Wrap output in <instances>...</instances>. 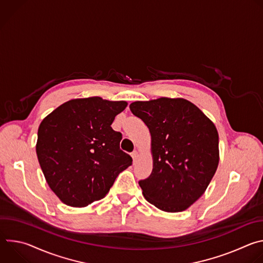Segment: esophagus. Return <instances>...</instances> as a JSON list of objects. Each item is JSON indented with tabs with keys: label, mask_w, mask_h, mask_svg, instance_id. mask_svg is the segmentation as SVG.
Here are the masks:
<instances>
[{
	"label": "esophagus",
	"mask_w": 263,
	"mask_h": 263,
	"mask_svg": "<svg viewBox=\"0 0 263 263\" xmlns=\"http://www.w3.org/2000/svg\"><path fill=\"white\" fill-rule=\"evenodd\" d=\"M131 157L133 158V160H136L137 157H138V152H137V151H133V152L131 153Z\"/></svg>",
	"instance_id": "esophagus-1"
}]
</instances>
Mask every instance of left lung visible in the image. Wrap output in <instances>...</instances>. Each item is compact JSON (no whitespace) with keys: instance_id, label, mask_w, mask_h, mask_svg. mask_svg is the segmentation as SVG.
Returning <instances> with one entry per match:
<instances>
[{"instance_id":"obj_1","label":"left lung","mask_w":263,"mask_h":263,"mask_svg":"<svg viewBox=\"0 0 263 263\" xmlns=\"http://www.w3.org/2000/svg\"><path fill=\"white\" fill-rule=\"evenodd\" d=\"M130 110L151 133L153 170L138 182L143 197L166 212L186 210L202 197L216 172L215 125L182 98L136 101Z\"/></svg>"}]
</instances>
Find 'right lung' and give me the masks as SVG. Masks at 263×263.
<instances>
[{
	"instance_id": "add662e5",
	"label": "right lung",
	"mask_w": 263,
	"mask_h": 263,
	"mask_svg": "<svg viewBox=\"0 0 263 263\" xmlns=\"http://www.w3.org/2000/svg\"><path fill=\"white\" fill-rule=\"evenodd\" d=\"M127 105L100 97L73 99L41 123L37 158L50 189L65 205L85 207L103 199L132 164L120 148L122 133L111 128Z\"/></svg>"
}]
</instances>
